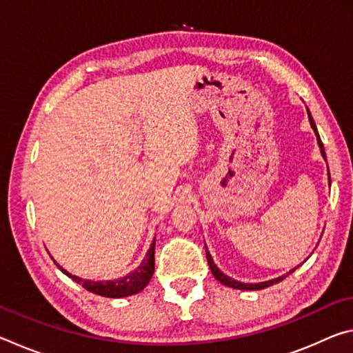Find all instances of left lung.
<instances>
[{"mask_svg":"<svg viewBox=\"0 0 353 353\" xmlns=\"http://www.w3.org/2000/svg\"><path fill=\"white\" fill-rule=\"evenodd\" d=\"M308 118H310V124H312V128H313V130H314L316 137H318V143H319L321 152H322V155H324V159H325L324 145H322L321 137H319V134H318V129H316L314 119L312 118V113H310V110H308ZM205 254H207V261H208V266H210V270H212L213 277L216 279V280H219V282L223 283V285H225V286H230V288H235V290H249V291H254V290H263V288H266V286H271V285H274V283L282 282L283 277H286V276H283V277H279V279H274V280H268V282H260V283H241V282H238V280H234V279L227 277L225 274H223V272H221V271L218 270L216 265H214V263H213V260H212V255H210V252H208V250H207V248H205ZM292 271H294V270H292ZM292 271H291V272H292ZM291 272H290V274H291Z\"/></svg>","mask_w":353,"mask_h":353,"instance_id":"1","label":"left lung"}]
</instances>
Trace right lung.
Wrapping results in <instances>:
<instances>
[{"label":"right lung","mask_w":353,"mask_h":353,"mask_svg":"<svg viewBox=\"0 0 353 353\" xmlns=\"http://www.w3.org/2000/svg\"><path fill=\"white\" fill-rule=\"evenodd\" d=\"M154 249H155V240L151 244V248H149L146 259L143 260L141 265L137 268L135 271L128 274L126 277H121L118 280L93 282V280H85L77 276H71L70 272L62 270L59 265L57 266L61 268L63 274H67L68 277L73 279L76 283L82 285L87 291L94 292V294H99L104 297H126V296H132V294H137V292H140L149 283V280H151L154 274V266H155Z\"/></svg>","instance_id":"right-lung-1"}]
</instances>
